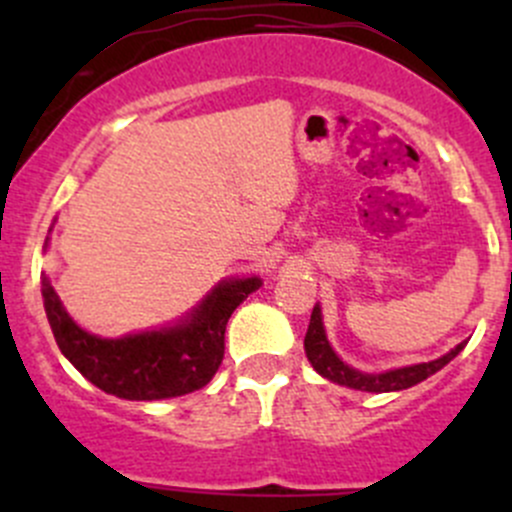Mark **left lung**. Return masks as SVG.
Returning <instances> with one entry per match:
<instances>
[{"instance_id": "left-lung-1", "label": "left lung", "mask_w": 512, "mask_h": 512, "mask_svg": "<svg viewBox=\"0 0 512 512\" xmlns=\"http://www.w3.org/2000/svg\"><path fill=\"white\" fill-rule=\"evenodd\" d=\"M463 347H466V342H461L456 349L443 354L441 359L426 361V364L401 366V369L384 371V374H364V371L344 364V361L334 354V349L329 347V339L327 334H324L322 309H319V304H314L307 337H304V352H307L309 364L314 366L317 374H322L324 379L334 381V384L339 386H349V389H356V391H371V394H386V391H401V389H409V386L421 384L423 379H428L431 374L441 371L443 366L461 352Z\"/></svg>"}]
</instances>
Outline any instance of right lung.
Listing matches in <instances>:
<instances>
[{
  "label": "right lung",
  "instance_id": "right-lung-1",
  "mask_svg": "<svg viewBox=\"0 0 512 512\" xmlns=\"http://www.w3.org/2000/svg\"><path fill=\"white\" fill-rule=\"evenodd\" d=\"M260 285V277L225 280L173 327L121 339L81 329L46 277L41 297L61 354L91 384L118 399L158 401L203 389L213 379L225 354L227 319Z\"/></svg>",
  "mask_w": 512,
  "mask_h": 512
}]
</instances>
